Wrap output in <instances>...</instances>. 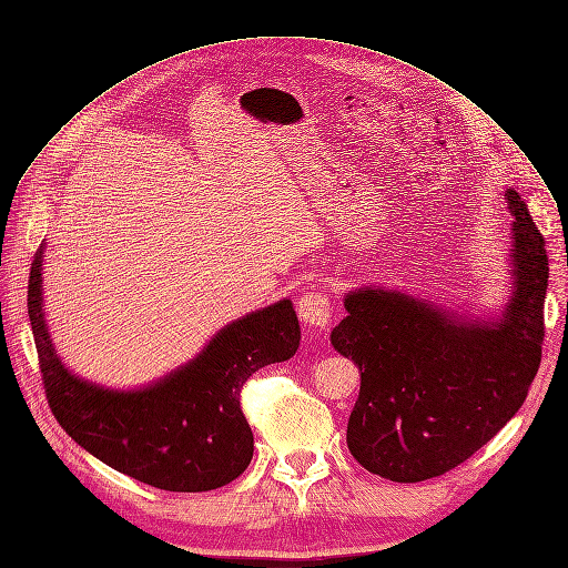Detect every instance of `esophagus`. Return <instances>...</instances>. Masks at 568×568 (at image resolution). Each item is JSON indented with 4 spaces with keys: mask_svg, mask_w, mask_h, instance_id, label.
Returning a JSON list of instances; mask_svg holds the SVG:
<instances>
[{
    "mask_svg": "<svg viewBox=\"0 0 568 568\" xmlns=\"http://www.w3.org/2000/svg\"><path fill=\"white\" fill-rule=\"evenodd\" d=\"M297 313L306 327H327L332 317V302L325 290H306L300 302Z\"/></svg>",
    "mask_w": 568,
    "mask_h": 568,
    "instance_id": "esophagus-1",
    "label": "esophagus"
}]
</instances>
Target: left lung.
Returning a JSON list of instances; mask_svg holds the SVG:
<instances>
[{"label":"left lung","instance_id":"obj_1","mask_svg":"<svg viewBox=\"0 0 568 568\" xmlns=\"http://www.w3.org/2000/svg\"><path fill=\"white\" fill-rule=\"evenodd\" d=\"M513 213V292L501 317L471 320L397 290L359 287L332 345L362 372L348 450L381 478L420 483L466 462L520 410L540 364L546 239L523 196Z\"/></svg>","mask_w":568,"mask_h":568}]
</instances>
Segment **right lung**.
Here are the masks:
<instances>
[{
	"mask_svg": "<svg viewBox=\"0 0 568 568\" xmlns=\"http://www.w3.org/2000/svg\"><path fill=\"white\" fill-rule=\"evenodd\" d=\"M43 251L30 268L28 313L48 406L62 429L115 471L166 491H209L239 478L253 459L241 387L262 366L300 348L290 300L220 329L185 366L139 389H109L73 376L43 317Z\"/></svg>",
	"mask_w": 568,
	"mask_h": 568,
	"instance_id": "add662e5",
	"label": "right lung"
}]
</instances>
